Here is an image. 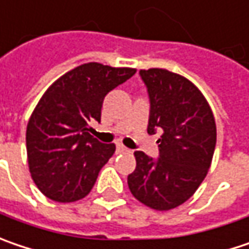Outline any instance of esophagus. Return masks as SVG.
Masks as SVG:
<instances>
[{
	"label": "esophagus",
	"instance_id": "1",
	"mask_svg": "<svg viewBox=\"0 0 249 249\" xmlns=\"http://www.w3.org/2000/svg\"><path fill=\"white\" fill-rule=\"evenodd\" d=\"M117 152H120V154H124V152H129V149L124 146L123 143H117Z\"/></svg>",
	"mask_w": 249,
	"mask_h": 249
}]
</instances>
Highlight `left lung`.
I'll list each match as a JSON object with an SVG mask.
<instances>
[{
  "mask_svg": "<svg viewBox=\"0 0 249 249\" xmlns=\"http://www.w3.org/2000/svg\"><path fill=\"white\" fill-rule=\"evenodd\" d=\"M148 89V134L160 129L159 156L135 152L137 168L128 175L132 196L145 206L166 212L192 197L204 180L215 149L213 111L197 87L165 69L139 70Z\"/></svg>",
  "mask_w": 249,
  "mask_h": 249,
  "instance_id": "left-lung-1",
  "label": "left lung"
}]
</instances>
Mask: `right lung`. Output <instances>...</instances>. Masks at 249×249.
Instances as JSON below:
<instances>
[{"mask_svg":"<svg viewBox=\"0 0 249 249\" xmlns=\"http://www.w3.org/2000/svg\"><path fill=\"white\" fill-rule=\"evenodd\" d=\"M135 71L86 63L42 95L26 126V152L32 179L46 197L71 203L90 193L115 145L93 138L89 124L100 123L104 97Z\"/></svg>","mask_w":249,"mask_h":249,"instance_id":"1","label":"right lung"}]
</instances>
